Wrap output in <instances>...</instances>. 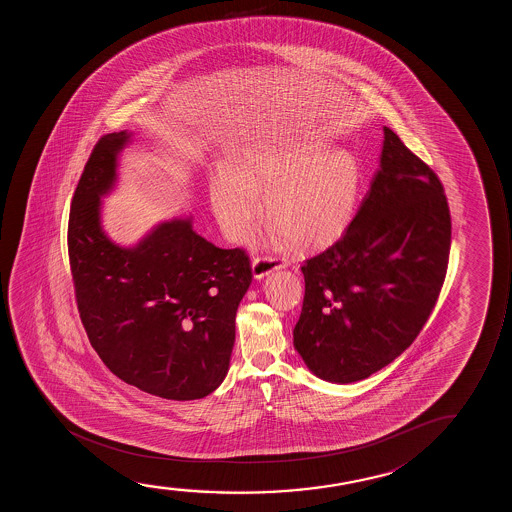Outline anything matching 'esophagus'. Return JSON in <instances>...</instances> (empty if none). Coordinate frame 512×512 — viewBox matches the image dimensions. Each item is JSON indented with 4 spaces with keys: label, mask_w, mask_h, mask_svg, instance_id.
<instances>
[{
    "label": "esophagus",
    "mask_w": 512,
    "mask_h": 512,
    "mask_svg": "<svg viewBox=\"0 0 512 512\" xmlns=\"http://www.w3.org/2000/svg\"><path fill=\"white\" fill-rule=\"evenodd\" d=\"M287 266V260L278 259V257H255V259L252 260L253 276H255L257 280L264 278L267 274L273 273V271H278V269H283V267Z\"/></svg>",
    "instance_id": "34e87169"
}]
</instances>
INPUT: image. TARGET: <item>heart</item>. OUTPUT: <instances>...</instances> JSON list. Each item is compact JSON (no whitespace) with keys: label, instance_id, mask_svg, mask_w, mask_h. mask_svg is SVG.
Masks as SVG:
<instances>
[{"label":"heart","instance_id":"obj_1","mask_svg":"<svg viewBox=\"0 0 512 512\" xmlns=\"http://www.w3.org/2000/svg\"><path fill=\"white\" fill-rule=\"evenodd\" d=\"M362 169L350 150L323 140L246 148L234 169L220 166L210 180V204L227 238L245 241L259 224L266 194L276 238L297 248L336 241L357 210Z\"/></svg>","mask_w":512,"mask_h":512}]
</instances>
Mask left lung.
<instances>
[{"label": "left lung", "instance_id": "8db88e82", "mask_svg": "<svg viewBox=\"0 0 512 512\" xmlns=\"http://www.w3.org/2000/svg\"><path fill=\"white\" fill-rule=\"evenodd\" d=\"M379 169L357 215L301 267L294 346L315 376L355 383L413 344L448 269L451 215L442 183L385 127Z\"/></svg>", "mask_w": 512, "mask_h": 512}]
</instances>
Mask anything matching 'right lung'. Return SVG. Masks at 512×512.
Wrapping results in <instances>:
<instances>
[{
    "label": "right lung",
    "instance_id": "add662e5",
    "mask_svg": "<svg viewBox=\"0 0 512 512\" xmlns=\"http://www.w3.org/2000/svg\"><path fill=\"white\" fill-rule=\"evenodd\" d=\"M129 141L127 131L103 136L71 199L78 313L117 378L162 399H203L229 371L250 259L201 238L192 217L161 222L129 248L115 245L101 227V197L115 187Z\"/></svg>",
    "mask_w": 512,
    "mask_h": 512
}]
</instances>
